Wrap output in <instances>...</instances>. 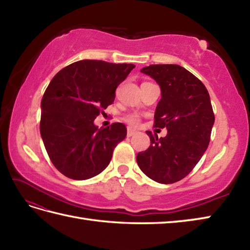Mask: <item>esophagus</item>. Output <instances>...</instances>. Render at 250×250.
I'll use <instances>...</instances> for the list:
<instances>
[{
    "instance_id": "esophagus-1",
    "label": "esophagus",
    "mask_w": 250,
    "mask_h": 250,
    "mask_svg": "<svg viewBox=\"0 0 250 250\" xmlns=\"http://www.w3.org/2000/svg\"><path fill=\"white\" fill-rule=\"evenodd\" d=\"M134 134H135V131H134L133 129L129 128V129H128V132H126V135H128V136H132V135H134Z\"/></svg>"
}]
</instances>
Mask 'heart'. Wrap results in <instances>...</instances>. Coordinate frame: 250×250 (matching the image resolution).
<instances>
[{
  "label": "heart",
  "instance_id": "heart-1",
  "mask_svg": "<svg viewBox=\"0 0 250 250\" xmlns=\"http://www.w3.org/2000/svg\"><path fill=\"white\" fill-rule=\"evenodd\" d=\"M125 120L128 121L130 125H137V124H139V121H140L139 117H137L135 114L128 115V116L125 117Z\"/></svg>",
  "mask_w": 250,
  "mask_h": 250
}]
</instances>
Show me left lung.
Masks as SVG:
<instances>
[{
	"instance_id": "1",
	"label": "left lung",
	"mask_w": 250,
	"mask_h": 250,
	"mask_svg": "<svg viewBox=\"0 0 250 250\" xmlns=\"http://www.w3.org/2000/svg\"><path fill=\"white\" fill-rule=\"evenodd\" d=\"M141 72L160 86L153 125L167 128V134L158 139L147 131L151 144L137 153V164L159 184L179 182L192 171L209 144L215 116L208 91L199 78L177 64H152Z\"/></svg>"
}]
</instances>
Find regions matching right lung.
I'll use <instances>...</instances> for the list:
<instances>
[{
    "label": "right lung",
    "instance_id": "1",
    "mask_svg": "<svg viewBox=\"0 0 250 250\" xmlns=\"http://www.w3.org/2000/svg\"><path fill=\"white\" fill-rule=\"evenodd\" d=\"M134 67L131 63L81 60L51 79L41 103V135L52 164L66 177L97 176L125 139L124 124L99 128L94 119L113 104L117 87Z\"/></svg>",
    "mask_w": 250,
    "mask_h": 250
}]
</instances>
